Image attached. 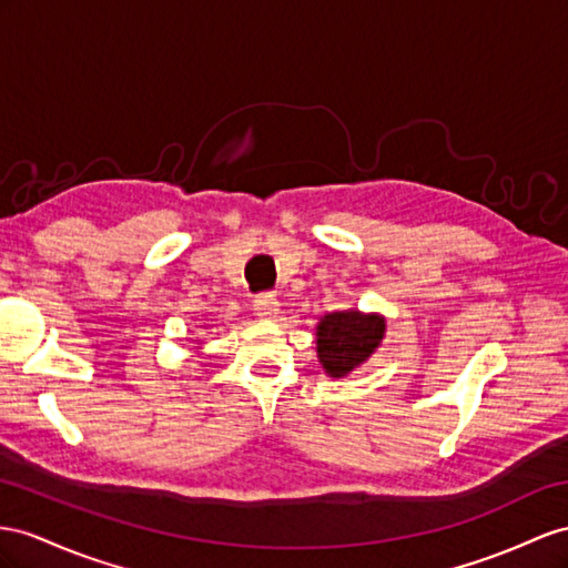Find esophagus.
I'll use <instances>...</instances> for the list:
<instances>
[{"label":"esophagus","instance_id":"obj_1","mask_svg":"<svg viewBox=\"0 0 568 568\" xmlns=\"http://www.w3.org/2000/svg\"><path fill=\"white\" fill-rule=\"evenodd\" d=\"M278 312H281V304L273 295H258L254 300V314L258 318H264V322H273V318L278 316Z\"/></svg>","mask_w":568,"mask_h":568}]
</instances>
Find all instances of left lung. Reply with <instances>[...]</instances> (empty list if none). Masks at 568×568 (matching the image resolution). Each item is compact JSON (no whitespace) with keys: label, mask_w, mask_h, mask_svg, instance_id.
I'll list each match as a JSON object with an SVG mask.
<instances>
[{"label":"left lung","mask_w":568,"mask_h":568,"mask_svg":"<svg viewBox=\"0 0 568 568\" xmlns=\"http://www.w3.org/2000/svg\"><path fill=\"white\" fill-rule=\"evenodd\" d=\"M386 318L376 312H331L316 324V357L331 379H343L379 351Z\"/></svg>","instance_id":"1"}]
</instances>
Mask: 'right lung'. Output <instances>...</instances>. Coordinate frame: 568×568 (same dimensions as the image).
<instances>
[{
  "label": "right lung",
  "instance_id": "obj_1",
  "mask_svg": "<svg viewBox=\"0 0 568 568\" xmlns=\"http://www.w3.org/2000/svg\"><path fill=\"white\" fill-rule=\"evenodd\" d=\"M199 345H201V343H196V345H194V347H199Z\"/></svg>",
  "mask_w": 568,
  "mask_h": 568
}]
</instances>
